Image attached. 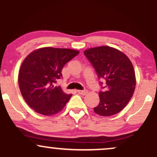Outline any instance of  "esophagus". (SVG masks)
I'll return each instance as SVG.
<instances>
[{"mask_svg":"<svg viewBox=\"0 0 157 157\" xmlns=\"http://www.w3.org/2000/svg\"><path fill=\"white\" fill-rule=\"evenodd\" d=\"M77 93L80 94L81 95H86L88 93V90L84 89V90H77Z\"/></svg>","mask_w":157,"mask_h":157,"instance_id":"esophagus-1","label":"esophagus"}]
</instances>
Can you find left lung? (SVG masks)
<instances>
[{"mask_svg":"<svg viewBox=\"0 0 157 157\" xmlns=\"http://www.w3.org/2000/svg\"><path fill=\"white\" fill-rule=\"evenodd\" d=\"M92 65L100 82V103L94 108V112L103 117L114 115L125 107L132 97L136 86L133 65L128 57L116 48L109 46L89 48L84 52Z\"/></svg>","mask_w":157,"mask_h":157,"instance_id":"1","label":"left lung"}]
</instances>
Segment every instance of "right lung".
<instances>
[{
    "instance_id": "right-lung-1",
    "label": "right lung",
    "mask_w": 157,
    "mask_h": 157,
    "mask_svg": "<svg viewBox=\"0 0 157 157\" xmlns=\"http://www.w3.org/2000/svg\"><path fill=\"white\" fill-rule=\"evenodd\" d=\"M79 54L69 48L45 47L30 53L23 60L18 75L21 94L30 108L50 116L62 111L72 96L60 86H55L62 77L63 66Z\"/></svg>"
}]
</instances>
